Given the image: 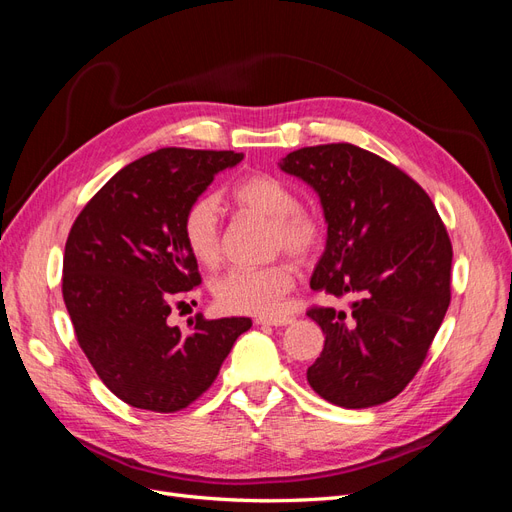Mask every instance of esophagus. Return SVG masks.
<instances>
[{"label":"esophagus","mask_w":512,"mask_h":512,"mask_svg":"<svg viewBox=\"0 0 512 512\" xmlns=\"http://www.w3.org/2000/svg\"><path fill=\"white\" fill-rule=\"evenodd\" d=\"M294 318L284 316V318H256V324H267V327H286V324H292Z\"/></svg>","instance_id":"obj_1"}]
</instances>
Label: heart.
<instances>
[{
  "label": "heart",
  "instance_id": "obj_1",
  "mask_svg": "<svg viewBox=\"0 0 512 512\" xmlns=\"http://www.w3.org/2000/svg\"><path fill=\"white\" fill-rule=\"evenodd\" d=\"M230 203L239 211L271 220L269 252L288 254L307 262L324 241L320 213L299 203L292 185L275 175L258 173L241 179L230 190ZM183 239L192 256L205 267H218L222 260V222L213 198H198L183 215ZM294 286V269L288 262H271L265 267L232 269L213 284V297L224 312L277 316L286 294Z\"/></svg>",
  "mask_w": 512,
  "mask_h": 512
}]
</instances>
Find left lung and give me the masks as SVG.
<instances>
[{
  "label": "left lung",
  "instance_id": "obj_1",
  "mask_svg": "<svg viewBox=\"0 0 512 512\" xmlns=\"http://www.w3.org/2000/svg\"><path fill=\"white\" fill-rule=\"evenodd\" d=\"M280 168L312 185L329 224L309 286L359 297L348 314L307 309L324 333L307 382L335 406L384 404L421 369L451 303L446 226L421 185L356 145L303 147Z\"/></svg>",
  "mask_w": 512,
  "mask_h": 512
}]
</instances>
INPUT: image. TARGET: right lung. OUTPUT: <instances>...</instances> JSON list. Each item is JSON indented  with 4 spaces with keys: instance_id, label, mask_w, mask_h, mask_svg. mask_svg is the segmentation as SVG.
I'll return each mask as SVG.
<instances>
[{
    "instance_id": "right-lung-1",
    "label": "right lung",
    "mask_w": 512,
    "mask_h": 512,
    "mask_svg": "<svg viewBox=\"0 0 512 512\" xmlns=\"http://www.w3.org/2000/svg\"><path fill=\"white\" fill-rule=\"evenodd\" d=\"M243 153L166 147L123 166L74 220L64 252L66 309L100 380L132 408L177 412L203 395L250 318L170 327L177 294L200 284L183 215Z\"/></svg>"
}]
</instances>
